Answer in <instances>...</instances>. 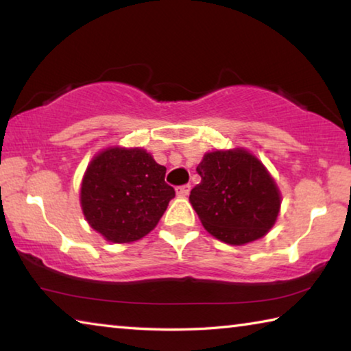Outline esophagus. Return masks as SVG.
<instances>
[{
    "instance_id": "34e87169",
    "label": "esophagus",
    "mask_w": 351,
    "mask_h": 351,
    "mask_svg": "<svg viewBox=\"0 0 351 351\" xmlns=\"http://www.w3.org/2000/svg\"><path fill=\"white\" fill-rule=\"evenodd\" d=\"M189 192H190V184H184V186L176 187V193L180 195V197H187Z\"/></svg>"
}]
</instances>
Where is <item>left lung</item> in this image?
<instances>
[{
	"label": "left lung",
	"mask_w": 351,
	"mask_h": 351,
	"mask_svg": "<svg viewBox=\"0 0 351 351\" xmlns=\"http://www.w3.org/2000/svg\"><path fill=\"white\" fill-rule=\"evenodd\" d=\"M201 182L190 203L206 230L229 245H245L268 234L280 210V193L268 170L241 148L204 154Z\"/></svg>",
	"instance_id": "8db88e82"
}]
</instances>
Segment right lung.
<instances>
[{"instance_id":"right-lung-1","label":"right lung","mask_w":351,"mask_h":351,"mask_svg":"<svg viewBox=\"0 0 351 351\" xmlns=\"http://www.w3.org/2000/svg\"><path fill=\"white\" fill-rule=\"evenodd\" d=\"M175 197L165 167L142 148H108L93 159L80 189L82 210L94 230L130 243L154 229Z\"/></svg>"}]
</instances>
